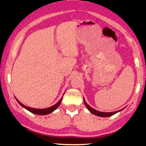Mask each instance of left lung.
<instances>
[{"mask_svg": "<svg viewBox=\"0 0 146 146\" xmlns=\"http://www.w3.org/2000/svg\"><path fill=\"white\" fill-rule=\"evenodd\" d=\"M83 100H84V103H85V106H87V109L89 110L90 112H91L92 114H93L94 115H96V116H100V117H109V116H112V115L115 114L116 113H117V112H120L121 111V110H122H122H118V111H115V112H100V111H98V110H96L95 109H94V108H93L92 107H91L89 104H88L87 102H85V98H83Z\"/></svg>", "mask_w": 146, "mask_h": 146, "instance_id": "8db88e82", "label": "left lung"}]
</instances>
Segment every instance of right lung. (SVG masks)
I'll list each match as a JSON object with an SVG mask.
<instances>
[{"label":"right lung","mask_w":146,"mask_h":146,"mask_svg":"<svg viewBox=\"0 0 146 146\" xmlns=\"http://www.w3.org/2000/svg\"><path fill=\"white\" fill-rule=\"evenodd\" d=\"M16 100H17V102L19 103L20 105H21L22 107L26 108V110H28V111H30V112H32L33 114H38V115H46V114H50L52 113V112L54 111L55 110H56L57 107L60 105L61 102V100H62V98H63V96L61 97V98L60 100H59L58 102H57L56 104H54V105L52 106H50V107L49 108H43V109H38V108H31V107H28V106H26L23 104L22 103H21L19 100H18L17 98H15Z\"/></svg>","instance_id":"right-lung-1"}]
</instances>
